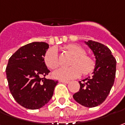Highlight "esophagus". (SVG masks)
<instances>
[{
  "label": "esophagus",
  "mask_w": 125,
  "mask_h": 125,
  "mask_svg": "<svg viewBox=\"0 0 125 125\" xmlns=\"http://www.w3.org/2000/svg\"><path fill=\"white\" fill-rule=\"evenodd\" d=\"M60 82L62 83H65V84H68L70 83V81H68V80H60Z\"/></svg>",
  "instance_id": "obj_1"
}]
</instances>
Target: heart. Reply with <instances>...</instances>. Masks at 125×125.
Wrapping results in <instances>:
<instances>
[{
    "instance_id": "1",
    "label": "heart",
    "mask_w": 125,
    "mask_h": 125,
    "mask_svg": "<svg viewBox=\"0 0 125 125\" xmlns=\"http://www.w3.org/2000/svg\"><path fill=\"white\" fill-rule=\"evenodd\" d=\"M63 50L73 56L69 67H63L56 70L53 73V76L57 79L68 80L78 78L81 72L87 75L94 71L96 67V61L90 54H86L84 47L77 45L71 44L65 46ZM44 62L48 68L54 69L59 66V58L57 50L50 48L47 50L44 56Z\"/></svg>"
}]
</instances>
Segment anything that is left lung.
<instances>
[{
	"label": "left lung",
	"mask_w": 125,
	"mask_h": 125,
	"mask_svg": "<svg viewBox=\"0 0 125 125\" xmlns=\"http://www.w3.org/2000/svg\"><path fill=\"white\" fill-rule=\"evenodd\" d=\"M86 43L94 54L96 67L92 77L79 81L80 90L73 97L80 105L93 108L101 104L111 92L115 78L116 59L106 45L93 41Z\"/></svg>",
	"instance_id": "obj_1"
}]
</instances>
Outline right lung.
I'll use <instances>...</instances> for the list:
<instances>
[{
	"mask_svg": "<svg viewBox=\"0 0 125 125\" xmlns=\"http://www.w3.org/2000/svg\"><path fill=\"white\" fill-rule=\"evenodd\" d=\"M49 45L33 42L20 47L9 59L5 69L9 89L14 100L27 109H39L51 99L58 83L47 79L44 62Z\"/></svg>",
	"mask_w": 125,
	"mask_h": 125,
	"instance_id": "obj_1",
	"label": "right lung"
}]
</instances>
